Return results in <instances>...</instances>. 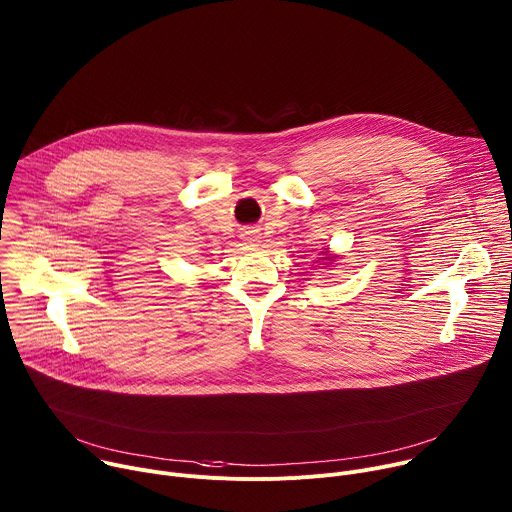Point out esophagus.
I'll list each match as a JSON object with an SVG mask.
<instances>
[{"mask_svg":"<svg viewBox=\"0 0 512 512\" xmlns=\"http://www.w3.org/2000/svg\"><path fill=\"white\" fill-rule=\"evenodd\" d=\"M243 239H245L249 245H257V243H259V235H257V231H251V229L243 231Z\"/></svg>","mask_w":512,"mask_h":512,"instance_id":"34e87169","label":"esophagus"}]
</instances>
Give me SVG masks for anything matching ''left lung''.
<instances>
[{
  "label": "left lung",
  "mask_w": 512,
  "mask_h": 512,
  "mask_svg": "<svg viewBox=\"0 0 512 512\" xmlns=\"http://www.w3.org/2000/svg\"><path fill=\"white\" fill-rule=\"evenodd\" d=\"M322 253H324V257H322L324 261H332L334 259V257H328V251H322Z\"/></svg>",
  "instance_id": "1"
}]
</instances>
